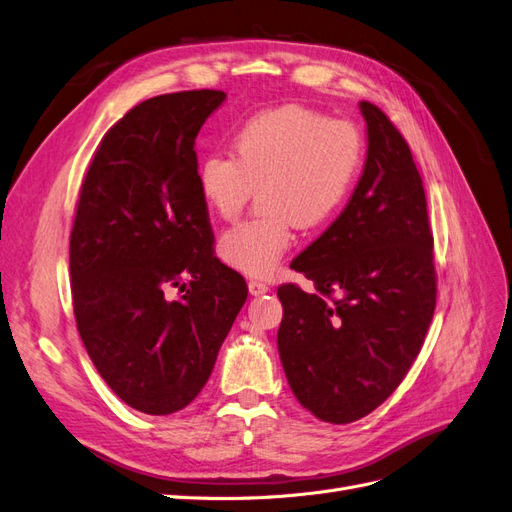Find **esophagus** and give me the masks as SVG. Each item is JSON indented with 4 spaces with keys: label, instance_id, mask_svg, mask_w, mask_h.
<instances>
[{
    "label": "esophagus",
    "instance_id": "obj_1",
    "mask_svg": "<svg viewBox=\"0 0 512 512\" xmlns=\"http://www.w3.org/2000/svg\"><path fill=\"white\" fill-rule=\"evenodd\" d=\"M270 287H268V283H264V281H257V279H248V291H251L253 296H261V294H266Z\"/></svg>",
    "mask_w": 512,
    "mask_h": 512
}]
</instances>
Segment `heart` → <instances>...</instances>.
<instances>
[{"mask_svg": "<svg viewBox=\"0 0 512 512\" xmlns=\"http://www.w3.org/2000/svg\"><path fill=\"white\" fill-rule=\"evenodd\" d=\"M231 156L216 150L197 167L208 210L231 221L259 188L261 214L225 231L218 255L248 276H268L294 242V225L319 229L352 197L364 165L362 130L349 120L285 105L246 118Z\"/></svg>", "mask_w": 512, "mask_h": 512, "instance_id": "1", "label": "heart"}]
</instances>
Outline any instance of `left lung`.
I'll return each instance as SVG.
<instances>
[{"instance_id": "1", "label": "left lung", "mask_w": 512, "mask_h": 512, "mask_svg": "<svg viewBox=\"0 0 512 512\" xmlns=\"http://www.w3.org/2000/svg\"><path fill=\"white\" fill-rule=\"evenodd\" d=\"M369 152L362 178L321 236L291 261L313 281L276 289L279 354L296 399L347 425L399 388L425 343L437 298L433 231L412 150L373 102L362 100Z\"/></svg>"}]
</instances>
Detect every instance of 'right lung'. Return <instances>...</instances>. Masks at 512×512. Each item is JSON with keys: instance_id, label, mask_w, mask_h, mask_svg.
<instances>
[{"instance_id": "1", "label": "right lung", "mask_w": 512, "mask_h": 512, "mask_svg": "<svg viewBox=\"0 0 512 512\" xmlns=\"http://www.w3.org/2000/svg\"><path fill=\"white\" fill-rule=\"evenodd\" d=\"M225 100L188 90L139 102L100 139L70 233L81 341L109 388L167 416L206 386L246 302L242 274L214 255L195 139ZM183 296L168 300V289Z\"/></svg>"}]
</instances>
